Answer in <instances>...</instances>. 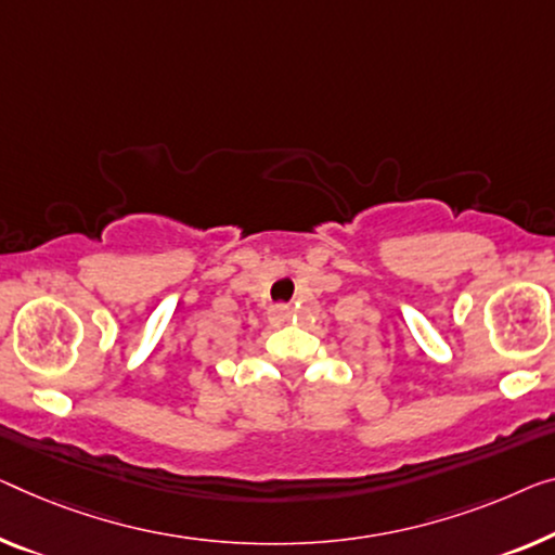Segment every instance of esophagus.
Here are the masks:
<instances>
[{"label":"esophagus","instance_id":"1","mask_svg":"<svg viewBox=\"0 0 555 555\" xmlns=\"http://www.w3.org/2000/svg\"><path fill=\"white\" fill-rule=\"evenodd\" d=\"M288 317H292V306L288 304H274L269 309V319L274 321V324H284V321H288Z\"/></svg>","mask_w":555,"mask_h":555}]
</instances>
